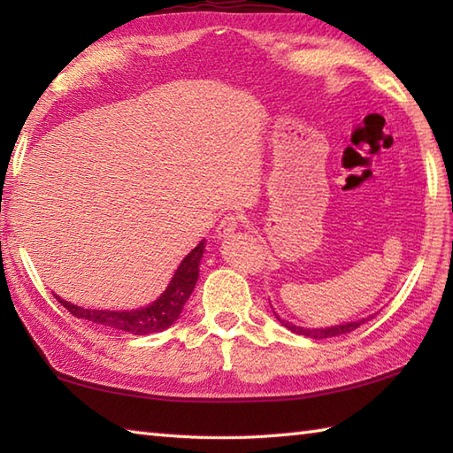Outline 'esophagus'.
<instances>
[{
	"mask_svg": "<svg viewBox=\"0 0 453 453\" xmlns=\"http://www.w3.org/2000/svg\"><path fill=\"white\" fill-rule=\"evenodd\" d=\"M239 224H242V219H239V216L235 214H227L224 219L219 221L218 226V237H232L237 229H239Z\"/></svg>",
	"mask_w": 453,
	"mask_h": 453,
	"instance_id": "esophagus-1",
	"label": "esophagus"
}]
</instances>
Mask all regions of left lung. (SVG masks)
<instances>
[{
  "instance_id": "obj_1",
  "label": "left lung",
  "mask_w": 453,
  "mask_h": 453,
  "mask_svg": "<svg viewBox=\"0 0 453 453\" xmlns=\"http://www.w3.org/2000/svg\"><path fill=\"white\" fill-rule=\"evenodd\" d=\"M273 311H274V310H273ZM274 315H276V319L280 321V323L286 326V329H290V331H292V333H296V334L310 336V339H317V341H321V339H331V336H339V334H344V333H350V331H354V329H356V326H360L362 323H365V321L372 319V317H373V315H370V317H365V319L354 321V323L321 326V329H307V326H300V325H294V323H290V321L282 319V317L278 315L276 311H274Z\"/></svg>"
}]
</instances>
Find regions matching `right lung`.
Returning <instances> with one entry per match:
<instances>
[{
  "label": "right lung",
  "mask_w": 453,
  "mask_h": 453,
  "mask_svg": "<svg viewBox=\"0 0 453 453\" xmlns=\"http://www.w3.org/2000/svg\"><path fill=\"white\" fill-rule=\"evenodd\" d=\"M204 245L206 242L202 239V242L192 249L185 258H182L175 274L171 278L169 286L165 288V292H163L156 302L148 303L146 307H138V310H127V311L85 310V307L73 305L58 296L56 297L67 311L75 317H80V319H88L91 323H97L103 326H109V329H117L130 334L161 333L179 319L182 307H185L192 290H195L198 273H200L198 266L202 261V255H204Z\"/></svg>",
  "instance_id": "1"
}]
</instances>
